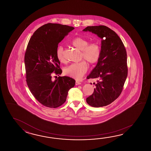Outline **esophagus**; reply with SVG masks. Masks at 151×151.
<instances>
[{"mask_svg":"<svg viewBox=\"0 0 151 151\" xmlns=\"http://www.w3.org/2000/svg\"><path fill=\"white\" fill-rule=\"evenodd\" d=\"M80 84H81V83L79 82V81H76V85H80Z\"/></svg>","mask_w":151,"mask_h":151,"instance_id":"34e87169","label":"esophagus"}]
</instances>
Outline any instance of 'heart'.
<instances>
[{"instance_id":"b5f03b06","label":"heart","mask_w":151,"mask_h":151,"mask_svg":"<svg viewBox=\"0 0 151 151\" xmlns=\"http://www.w3.org/2000/svg\"><path fill=\"white\" fill-rule=\"evenodd\" d=\"M71 44L73 47L81 51L80 59L86 61H82L70 65L65 68L64 72L68 76L76 80H80L87 71L88 67L86 61L89 64L93 65L99 61L101 54V46L98 42H93L90 44L88 39L81 37L73 39ZM56 55L60 63H64V51L63 46H60L57 48Z\"/></svg>"}]
</instances>
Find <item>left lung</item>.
Returning a JSON list of instances; mask_svg holds the SVG:
<instances>
[{
    "label": "left lung",
    "instance_id": "8db88e82",
    "mask_svg": "<svg viewBox=\"0 0 151 151\" xmlns=\"http://www.w3.org/2000/svg\"><path fill=\"white\" fill-rule=\"evenodd\" d=\"M83 31L92 32L101 39L100 58L87 77L99 80L86 102L94 107L107 106L120 96L127 77L125 47L116 32L106 26H87Z\"/></svg>",
    "mask_w": 151,
    "mask_h": 151
}]
</instances>
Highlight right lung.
Listing matches in <instances>:
<instances>
[{
  "instance_id": "add662e5",
  "label": "right lung",
  "mask_w": 151,
  "mask_h": 151,
  "mask_svg": "<svg viewBox=\"0 0 151 151\" xmlns=\"http://www.w3.org/2000/svg\"><path fill=\"white\" fill-rule=\"evenodd\" d=\"M74 29L48 23L37 29L29 40L24 59L26 82L33 96L44 106H61L69 90L75 85L72 78L59 76L53 80L51 75L53 72L58 76L62 73L56 51L58 44Z\"/></svg>"
}]
</instances>
